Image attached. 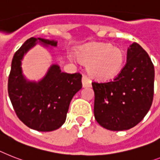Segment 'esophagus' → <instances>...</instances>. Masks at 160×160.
Here are the masks:
<instances>
[{"label": "esophagus", "mask_w": 160, "mask_h": 160, "mask_svg": "<svg viewBox=\"0 0 160 160\" xmlns=\"http://www.w3.org/2000/svg\"><path fill=\"white\" fill-rule=\"evenodd\" d=\"M82 85L83 87H90L91 86V80H89V78L85 75L83 74L82 76Z\"/></svg>", "instance_id": "1"}]
</instances>
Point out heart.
Segmentation results:
<instances>
[{"mask_svg":"<svg viewBox=\"0 0 160 160\" xmlns=\"http://www.w3.org/2000/svg\"><path fill=\"white\" fill-rule=\"evenodd\" d=\"M79 58L84 63L89 64V75L99 80L115 77L124 63L122 51L105 43H96L84 48L79 53Z\"/></svg>","mask_w":160,"mask_h":160,"instance_id":"heart-1","label":"heart"}]
</instances>
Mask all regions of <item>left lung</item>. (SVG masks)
<instances>
[{
    "instance_id": "8db88e82",
    "label": "left lung",
    "mask_w": 160,
    "mask_h": 160,
    "mask_svg": "<svg viewBox=\"0 0 160 160\" xmlns=\"http://www.w3.org/2000/svg\"><path fill=\"white\" fill-rule=\"evenodd\" d=\"M154 80V65L148 53L138 43H132L127 63L113 80L92 82L93 112L98 124L110 131L137 125L151 107Z\"/></svg>"
}]
</instances>
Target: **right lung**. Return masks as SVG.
Returning a JSON list of instances; mask_svg holds the SVG:
<instances>
[{"label": "right lung", "mask_w": 160, "mask_h": 160, "mask_svg": "<svg viewBox=\"0 0 160 160\" xmlns=\"http://www.w3.org/2000/svg\"><path fill=\"white\" fill-rule=\"evenodd\" d=\"M44 44L57 46V42L38 38ZM30 38L13 57L8 79V93L19 119L31 129L52 132L65 122L69 105L73 96L82 87L79 72H62L53 65L46 76L38 83L28 82L22 75L21 60L24 53L36 44Z\"/></svg>", "instance_id": "1"}]
</instances>
